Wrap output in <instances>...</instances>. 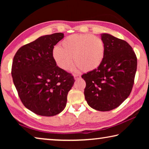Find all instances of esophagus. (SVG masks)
Instances as JSON below:
<instances>
[{"label": "esophagus", "instance_id": "esophagus-1", "mask_svg": "<svg viewBox=\"0 0 149 149\" xmlns=\"http://www.w3.org/2000/svg\"><path fill=\"white\" fill-rule=\"evenodd\" d=\"M74 79L75 80H78L81 79V75H74Z\"/></svg>", "mask_w": 149, "mask_h": 149}]
</instances>
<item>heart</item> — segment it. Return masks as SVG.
<instances>
[{
  "mask_svg": "<svg viewBox=\"0 0 149 149\" xmlns=\"http://www.w3.org/2000/svg\"><path fill=\"white\" fill-rule=\"evenodd\" d=\"M105 46L100 37L90 34H74L65 37L60 47L52 50V55L60 69L66 70L75 64L73 70L93 71L100 66L104 57ZM73 60H72V57Z\"/></svg>",
  "mask_w": 149,
  "mask_h": 149,
  "instance_id": "heart-1",
  "label": "heart"
}]
</instances>
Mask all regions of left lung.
Wrapping results in <instances>:
<instances>
[{
  "label": "left lung",
  "mask_w": 149,
  "mask_h": 149,
  "mask_svg": "<svg viewBox=\"0 0 149 149\" xmlns=\"http://www.w3.org/2000/svg\"><path fill=\"white\" fill-rule=\"evenodd\" d=\"M104 57L99 68L82 75L86 82L85 99L93 109L109 111L127 99L132 91L137 70V57L127 42L101 33Z\"/></svg>",
  "instance_id": "left-lung-1"
}]
</instances>
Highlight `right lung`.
I'll return each mask as SVG.
<instances>
[{
    "instance_id": "right-lung-1",
    "label": "right lung",
    "mask_w": 149,
    "mask_h": 149,
    "mask_svg": "<svg viewBox=\"0 0 149 149\" xmlns=\"http://www.w3.org/2000/svg\"><path fill=\"white\" fill-rule=\"evenodd\" d=\"M62 33L43 35L19 48L14 57L12 76L22 103L35 114L53 116L64 109L74 77L57 66L54 46Z\"/></svg>"
}]
</instances>
